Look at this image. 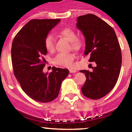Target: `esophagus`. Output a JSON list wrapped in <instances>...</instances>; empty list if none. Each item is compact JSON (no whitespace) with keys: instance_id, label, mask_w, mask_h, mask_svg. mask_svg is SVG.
I'll use <instances>...</instances> for the list:
<instances>
[{"instance_id":"obj_1","label":"esophagus","mask_w":132,"mask_h":132,"mask_svg":"<svg viewBox=\"0 0 132 132\" xmlns=\"http://www.w3.org/2000/svg\"><path fill=\"white\" fill-rule=\"evenodd\" d=\"M69 72L70 73H76V72H77V70H75V69H70Z\"/></svg>"}]
</instances>
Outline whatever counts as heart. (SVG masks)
<instances>
[{
    "label": "heart",
    "mask_w": 132,
    "mask_h": 132,
    "mask_svg": "<svg viewBox=\"0 0 132 132\" xmlns=\"http://www.w3.org/2000/svg\"><path fill=\"white\" fill-rule=\"evenodd\" d=\"M57 35L70 42V45L74 50H79L81 47V39L77 38V33L72 28L65 27L57 32ZM44 47L49 52H53L55 50L54 39L52 36L48 35L44 39ZM75 59V55L73 53L59 54L54 59V63L64 67H71Z\"/></svg>",
    "instance_id": "obj_1"
}]
</instances>
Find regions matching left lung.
Segmentation results:
<instances>
[{"label": "left lung", "mask_w": 132, "mask_h": 132, "mask_svg": "<svg viewBox=\"0 0 132 132\" xmlns=\"http://www.w3.org/2000/svg\"><path fill=\"white\" fill-rule=\"evenodd\" d=\"M77 26L85 37V55L94 62L93 71L80 70L86 77L82 93L91 100H98L113 89L120 74L122 53L114 29L93 14L77 18Z\"/></svg>", "instance_id": "left-lung-1"}]
</instances>
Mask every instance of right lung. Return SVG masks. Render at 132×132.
I'll list each match as a JSON object with an SVG mask.
<instances>
[{"mask_svg":"<svg viewBox=\"0 0 132 132\" xmlns=\"http://www.w3.org/2000/svg\"><path fill=\"white\" fill-rule=\"evenodd\" d=\"M60 19H33L19 31L12 45L13 73L25 93L40 103H49L59 93L62 82L69 75L68 69L52 67L43 73L47 54L44 39Z\"/></svg>","mask_w":132,"mask_h":132,"instance_id":"add662e5","label":"right lung"}]
</instances>
